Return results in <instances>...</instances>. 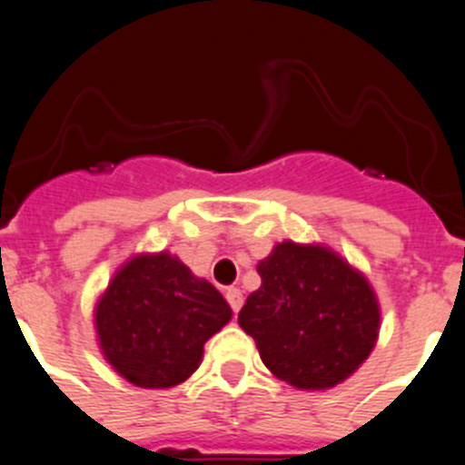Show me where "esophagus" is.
<instances>
[{"label": "esophagus", "mask_w": 465, "mask_h": 465, "mask_svg": "<svg viewBox=\"0 0 465 465\" xmlns=\"http://www.w3.org/2000/svg\"><path fill=\"white\" fill-rule=\"evenodd\" d=\"M227 302L232 306L233 312H238L242 308V292L238 288H229L227 290Z\"/></svg>", "instance_id": "esophagus-1"}]
</instances>
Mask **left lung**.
<instances>
[{
  "label": "left lung",
  "instance_id": "1",
  "mask_svg": "<svg viewBox=\"0 0 465 465\" xmlns=\"http://www.w3.org/2000/svg\"><path fill=\"white\" fill-rule=\"evenodd\" d=\"M256 270L261 288L238 323L272 376L302 391L353 376L380 332L378 294L364 272L323 242L294 241L276 242Z\"/></svg>",
  "mask_w": 465,
  "mask_h": 465
}]
</instances>
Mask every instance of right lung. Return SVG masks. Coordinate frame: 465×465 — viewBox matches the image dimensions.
<instances>
[{"label":"right lung","mask_w":465,"mask_h":465,"mask_svg":"<svg viewBox=\"0 0 465 465\" xmlns=\"http://www.w3.org/2000/svg\"><path fill=\"white\" fill-rule=\"evenodd\" d=\"M232 308L206 279L171 252L130 256L94 303L105 362L142 389H171L195 373L206 340Z\"/></svg>","instance_id":"1"}]
</instances>
